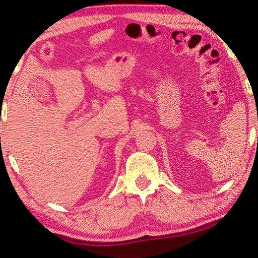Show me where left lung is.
I'll use <instances>...</instances> for the list:
<instances>
[{
	"instance_id": "left-lung-1",
	"label": "left lung",
	"mask_w": 258,
	"mask_h": 258,
	"mask_svg": "<svg viewBox=\"0 0 258 258\" xmlns=\"http://www.w3.org/2000/svg\"><path fill=\"white\" fill-rule=\"evenodd\" d=\"M257 139H258V138H257Z\"/></svg>"
}]
</instances>
